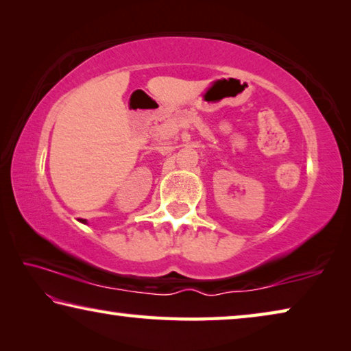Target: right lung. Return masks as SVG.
<instances>
[{"label": "right lung", "instance_id": "add662e5", "mask_svg": "<svg viewBox=\"0 0 351 351\" xmlns=\"http://www.w3.org/2000/svg\"><path fill=\"white\" fill-rule=\"evenodd\" d=\"M82 223H83V224H86V219H82Z\"/></svg>", "mask_w": 351, "mask_h": 351}]
</instances>
